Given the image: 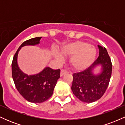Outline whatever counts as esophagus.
<instances>
[{
  "label": "esophagus",
  "instance_id": "1",
  "mask_svg": "<svg viewBox=\"0 0 125 125\" xmlns=\"http://www.w3.org/2000/svg\"><path fill=\"white\" fill-rule=\"evenodd\" d=\"M68 72H69L66 71V70H65V69L61 70V76H63L64 74H66Z\"/></svg>",
  "mask_w": 125,
  "mask_h": 125
}]
</instances>
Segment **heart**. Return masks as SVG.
<instances>
[{
	"mask_svg": "<svg viewBox=\"0 0 125 125\" xmlns=\"http://www.w3.org/2000/svg\"><path fill=\"white\" fill-rule=\"evenodd\" d=\"M54 58L59 62L63 61V57L71 56L70 63L73 68L77 71L86 69L94 62L96 51L93 46L83 42L77 41L64 44L60 49V53L54 51Z\"/></svg>",
	"mask_w": 125,
	"mask_h": 125,
	"instance_id": "obj_1",
	"label": "heart"
}]
</instances>
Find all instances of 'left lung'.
I'll return each mask as SVG.
<instances>
[{"label":"left lung","instance_id":"8db88e82","mask_svg":"<svg viewBox=\"0 0 125 125\" xmlns=\"http://www.w3.org/2000/svg\"><path fill=\"white\" fill-rule=\"evenodd\" d=\"M99 54L90 66L73 74L72 90L75 96L86 103L97 100L104 95L108 86L112 74V64L105 48L98 45ZM101 65V72L94 75L93 71Z\"/></svg>","mask_w":125,"mask_h":125}]
</instances>
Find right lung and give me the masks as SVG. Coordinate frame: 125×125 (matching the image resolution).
Wrapping results in <instances>:
<instances>
[{
	"mask_svg": "<svg viewBox=\"0 0 125 125\" xmlns=\"http://www.w3.org/2000/svg\"><path fill=\"white\" fill-rule=\"evenodd\" d=\"M41 38L36 37L24 42L15 54L12 63V77L17 90L26 100L35 104L43 102L52 96L61 72L59 69L54 70L46 67L38 74L28 75L19 67L18 56L21 49L39 44Z\"/></svg>",
	"mask_w": 125,
	"mask_h": 125,
	"instance_id": "1",
	"label": "right lung"
}]
</instances>
